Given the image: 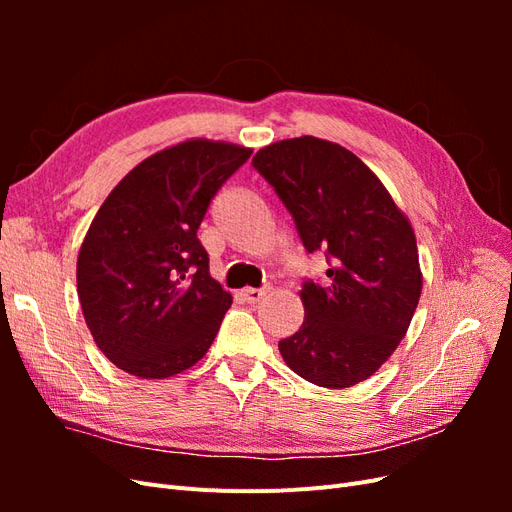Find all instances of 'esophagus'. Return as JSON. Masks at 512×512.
Masks as SVG:
<instances>
[{
    "instance_id": "obj_1",
    "label": "esophagus",
    "mask_w": 512,
    "mask_h": 512,
    "mask_svg": "<svg viewBox=\"0 0 512 512\" xmlns=\"http://www.w3.org/2000/svg\"><path fill=\"white\" fill-rule=\"evenodd\" d=\"M265 294H267V288H245V290H241L243 301L250 303V305L258 303L262 297H265Z\"/></svg>"
}]
</instances>
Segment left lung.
<instances>
[{
	"instance_id": "left-lung-1",
	"label": "left lung",
	"mask_w": 512,
	"mask_h": 512,
	"mask_svg": "<svg viewBox=\"0 0 512 512\" xmlns=\"http://www.w3.org/2000/svg\"><path fill=\"white\" fill-rule=\"evenodd\" d=\"M252 166L292 215L327 280H305L301 329L282 339L307 382L348 389L376 374L404 339L423 288L414 230L380 179L342 145L301 136L260 149Z\"/></svg>"
}]
</instances>
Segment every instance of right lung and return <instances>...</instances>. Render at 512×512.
<instances>
[{"instance_id":"right-lung-1","label":"right lung","mask_w":512,"mask_h":512,"mask_svg":"<svg viewBox=\"0 0 512 512\" xmlns=\"http://www.w3.org/2000/svg\"><path fill=\"white\" fill-rule=\"evenodd\" d=\"M252 149L185 141L132 168L98 209L76 262L87 327L106 359L170 378L203 359L230 294L209 275L198 226Z\"/></svg>"}]
</instances>
